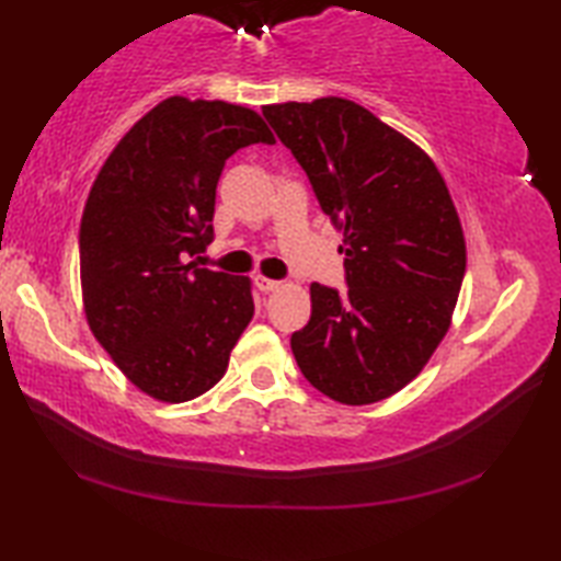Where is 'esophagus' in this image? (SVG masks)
<instances>
[{
  "label": "esophagus",
  "instance_id": "34e87169",
  "mask_svg": "<svg viewBox=\"0 0 561 561\" xmlns=\"http://www.w3.org/2000/svg\"><path fill=\"white\" fill-rule=\"evenodd\" d=\"M255 287H257L260 291L270 294V291H277V289L282 287V282H277V279H267V277H255Z\"/></svg>",
  "mask_w": 561,
  "mask_h": 561
}]
</instances>
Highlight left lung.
<instances>
[{
  "instance_id": "8db88e82",
  "label": "left lung",
  "mask_w": 561,
  "mask_h": 561,
  "mask_svg": "<svg viewBox=\"0 0 561 561\" xmlns=\"http://www.w3.org/2000/svg\"><path fill=\"white\" fill-rule=\"evenodd\" d=\"M262 115L344 233L347 291L311 284V320L291 335L296 364L332 400H383L422 371L458 301L465 238L448 187L420 147L354 101Z\"/></svg>"
}]
</instances>
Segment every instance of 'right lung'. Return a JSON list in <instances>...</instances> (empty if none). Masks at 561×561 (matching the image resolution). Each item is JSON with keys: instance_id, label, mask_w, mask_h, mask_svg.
Returning <instances> with one entry per match:
<instances>
[{"instance_id": "1", "label": "right lung", "mask_w": 561, "mask_h": 561, "mask_svg": "<svg viewBox=\"0 0 561 561\" xmlns=\"http://www.w3.org/2000/svg\"><path fill=\"white\" fill-rule=\"evenodd\" d=\"M262 117L224 101L165 99L121 139L79 229L83 308L121 371L163 402L217 386L255 313L250 279L190 262L211 243L224 163L272 145Z\"/></svg>"}]
</instances>
